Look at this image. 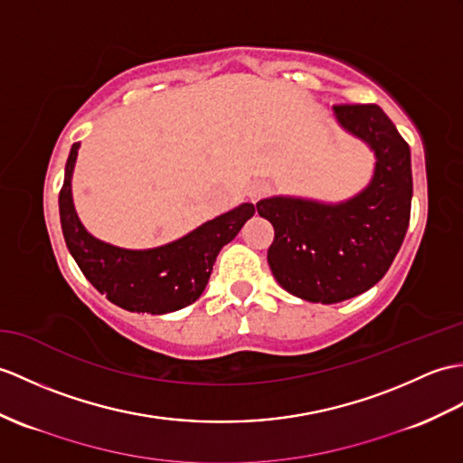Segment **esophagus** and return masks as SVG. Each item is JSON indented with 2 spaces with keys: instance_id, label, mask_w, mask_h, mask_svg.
Returning a JSON list of instances; mask_svg holds the SVG:
<instances>
[{
  "instance_id": "34e87169",
  "label": "esophagus",
  "mask_w": 463,
  "mask_h": 463,
  "mask_svg": "<svg viewBox=\"0 0 463 463\" xmlns=\"http://www.w3.org/2000/svg\"><path fill=\"white\" fill-rule=\"evenodd\" d=\"M268 191H270V185H268L266 181H254L249 187V197L252 201H258V199H262Z\"/></svg>"
}]
</instances>
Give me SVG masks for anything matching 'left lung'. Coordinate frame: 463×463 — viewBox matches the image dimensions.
Segmentation results:
<instances>
[{
  "mask_svg": "<svg viewBox=\"0 0 463 463\" xmlns=\"http://www.w3.org/2000/svg\"><path fill=\"white\" fill-rule=\"evenodd\" d=\"M339 124L377 156L371 185L341 205L262 199L274 227L268 264L286 292L337 304L367 292L389 270L411 222V147L377 104H335Z\"/></svg>",
  "mask_w": 463,
  "mask_h": 463,
  "instance_id": "1",
  "label": "left lung"
}]
</instances>
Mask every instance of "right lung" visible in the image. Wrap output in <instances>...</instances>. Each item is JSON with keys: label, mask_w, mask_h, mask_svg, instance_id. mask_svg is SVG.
<instances>
[{"label": "right lung", "mask_w": 463, "mask_h": 463, "mask_svg": "<svg viewBox=\"0 0 463 463\" xmlns=\"http://www.w3.org/2000/svg\"><path fill=\"white\" fill-rule=\"evenodd\" d=\"M79 146V142L72 144L64 167L59 211L64 242L86 280L112 304L137 314H167L195 302L209 282L217 254L239 234L256 207L252 203H242L241 207L159 249H116L86 232L74 213L71 175Z\"/></svg>", "instance_id": "1"}]
</instances>
